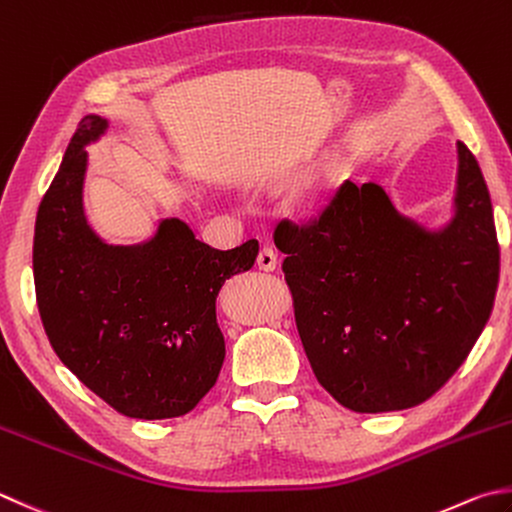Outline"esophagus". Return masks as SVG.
<instances>
[{
    "label": "esophagus",
    "mask_w": 512,
    "mask_h": 512,
    "mask_svg": "<svg viewBox=\"0 0 512 512\" xmlns=\"http://www.w3.org/2000/svg\"><path fill=\"white\" fill-rule=\"evenodd\" d=\"M256 263L260 269H263V272H274V269L278 267V256L272 247H263L260 249Z\"/></svg>",
    "instance_id": "obj_1"
}]
</instances>
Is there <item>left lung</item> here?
<instances>
[{"label":"left lung","mask_w":512,"mask_h":512,"mask_svg":"<svg viewBox=\"0 0 512 512\" xmlns=\"http://www.w3.org/2000/svg\"><path fill=\"white\" fill-rule=\"evenodd\" d=\"M296 327L318 383L354 412L406 410L432 397L488 323L499 281L493 205L457 142L450 218L397 209L379 182H343L303 227L281 223Z\"/></svg>","instance_id":"8db88e82"}]
</instances>
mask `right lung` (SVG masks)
I'll return each mask as SVG.
<instances>
[{
    "mask_svg": "<svg viewBox=\"0 0 512 512\" xmlns=\"http://www.w3.org/2000/svg\"><path fill=\"white\" fill-rule=\"evenodd\" d=\"M109 120L84 115L37 211V307L55 354L86 388L131 419L182 417L225 361L220 287L252 269L258 240L209 247L185 220L162 218L136 245H111L84 209L86 147Z\"/></svg>",
    "mask_w": 512,
    "mask_h": 512,
    "instance_id": "add662e5",
    "label": "right lung"
}]
</instances>
